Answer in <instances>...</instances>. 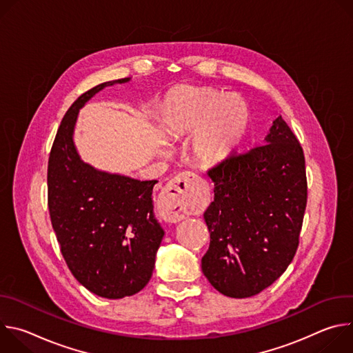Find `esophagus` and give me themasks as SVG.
I'll return each instance as SVG.
<instances>
[{"label":"esophagus","instance_id":"34e87169","mask_svg":"<svg viewBox=\"0 0 353 353\" xmlns=\"http://www.w3.org/2000/svg\"><path fill=\"white\" fill-rule=\"evenodd\" d=\"M198 194V177L184 172L168 183L161 198V210L166 221L180 222L187 218L188 208Z\"/></svg>","mask_w":353,"mask_h":353}]
</instances>
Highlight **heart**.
I'll return each instance as SVG.
<instances>
[{
	"label": "heart",
	"instance_id": "1",
	"mask_svg": "<svg viewBox=\"0 0 353 353\" xmlns=\"http://www.w3.org/2000/svg\"><path fill=\"white\" fill-rule=\"evenodd\" d=\"M248 120L237 97L214 88H181L173 92L163 109V123L172 137L199 132L192 154L204 165L222 162L239 143Z\"/></svg>",
	"mask_w": 353,
	"mask_h": 353
}]
</instances>
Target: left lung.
<instances>
[{
  "label": "left lung",
  "mask_w": 353,
  "mask_h": 353,
  "mask_svg": "<svg viewBox=\"0 0 353 353\" xmlns=\"http://www.w3.org/2000/svg\"><path fill=\"white\" fill-rule=\"evenodd\" d=\"M265 142L208 170L215 196L204 214L211 241L201 268L229 297L271 286L299 247L307 204L303 148L281 116Z\"/></svg>",
  "instance_id": "obj_1"
}]
</instances>
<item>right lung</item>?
Returning <instances> with one entry per match:
<instances>
[{"instance_id": "1", "label": "right lung", "mask_w": 353, "mask_h": 353, "mask_svg": "<svg viewBox=\"0 0 353 353\" xmlns=\"http://www.w3.org/2000/svg\"><path fill=\"white\" fill-rule=\"evenodd\" d=\"M128 79L96 85L75 100L59 127L47 166V205L61 254L81 285L106 299L145 288L165 234L154 216L158 181L94 170L81 161L72 141L85 102L105 86Z\"/></svg>"}]
</instances>
